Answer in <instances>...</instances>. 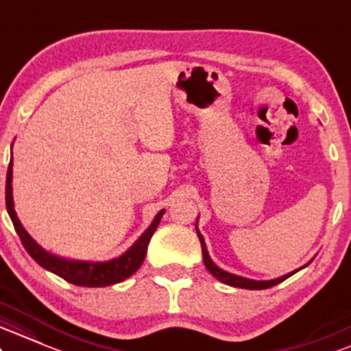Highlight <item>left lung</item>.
<instances>
[{
	"label": "left lung",
	"mask_w": 351,
	"mask_h": 351,
	"mask_svg": "<svg viewBox=\"0 0 351 351\" xmlns=\"http://www.w3.org/2000/svg\"><path fill=\"white\" fill-rule=\"evenodd\" d=\"M197 223H199V217H197ZM195 230H197V234H199V240H200V245H202V254H204V265H205V267H207L208 273L212 274L213 278H217L220 282L228 284V286L241 287V289H251V291L267 289V287H273V286H276V284L286 281V279L289 278V276H292L294 273H298L299 269H302V267H299V269L292 271V273L284 274V276H281V278L271 279V281H256V279L243 278V276L228 273V271L221 269V267H218V266L215 265V263L212 261V258H210V254H208L207 245H205L204 237H202V233L199 232V226H197V225H195ZM307 265H308V263H307ZM307 265H306V266H307Z\"/></svg>",
	"instance_id": "8db88e82"
}]
</instances>
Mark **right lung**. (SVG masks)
I'll return each instance as SVG.
<instances>
[{
	"instance_id": "add662e5",
	"label": "right lung",
	"mask_w": 351,
	"mask_h": 351,
	"mask_svg": "<svg viewBox=\"0 0 351 351\" xmlns=\"http://www.w3.org/2000/svg\"><path fill=\"white\" fill-rule=\"evenodd\" d=\"M6 208L11 217L12 225H14L16 232H18L21 241H23V246L37 265H40L44 269L51 271L53 274L60 276L62 279H65L70 284L84 287L111 286V284L121 282L130 278V276H133L139 269V266L143 265L151 237L154 234L160 218L166 212V210H160L158 215L154 217V220L151 221V225L146 228V232L121 256L108 259V261H82V259L57 256V254L49 253L43 246L37 245V241L24 230L23 223H21L18 215H16L14 200H12V152L6 174Z\"/></svg>"
}]
</instances>
